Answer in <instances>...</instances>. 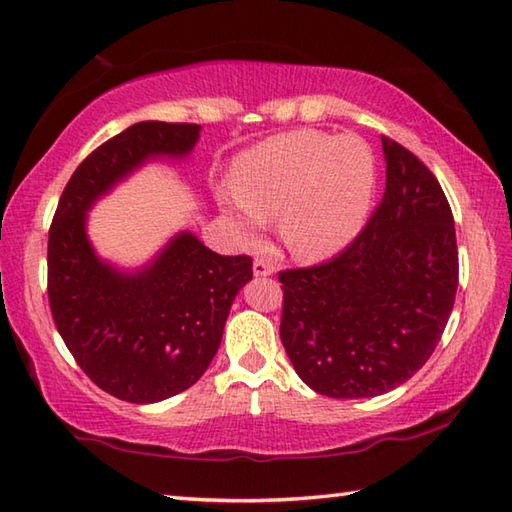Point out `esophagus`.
<instances>
[{
	"label": "esophagus",
	"mask_w": 512,
	"mask_h": 512,
	"mask_svg": "<svg viewBox=\"0 0 512 512\" xmlns=\"http://www.w3.org/2000/svg\"><path fill=\"white\" fill-rule=\"evenodd\" d=\"M253 273H255V277H268V275L275 273V266L270 264V262H266V259L257 257L255 262H253Z\"/></svg>",
	"instance_id": "esophagus-1"
}]
</instances>
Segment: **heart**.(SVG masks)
Instances as JSON below:
<instances>
[{
  "instance_id": "obj_1",
  "label": "heart",
  "mask_w": 512,
  "mask_h": 512,
  "mask_svg": "<svg viewBox=\"0 0 512 512\" xmlns=\"http://www.w3.org/2000/svg\"><path fill=\"white\" fill-rule=\"evenodd\" d=\"M374 182L376 162L361 138L297 129L239 156L235 187L220 189L217 198L246 242H255L268 215L277 213L284 246L317 262L361 231Z\"/></svg>"
}]
</instances>
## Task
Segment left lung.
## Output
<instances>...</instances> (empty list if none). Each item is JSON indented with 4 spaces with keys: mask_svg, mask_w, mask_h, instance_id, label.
Returning a JSON list of instances; mask_svg holds the SVG:
<instances>
[{
    "mask_svg": "<svg viewBox=\"0 0 512 512\" xmlns=\"http://www.w3.org/2000/svg\"><path fill=\"white\" fill-rule=\"evenodd\" d=\"M383 200L330 262L281 270L279 336L303 383L330 398H372L429 361L458 290L453 213L438 178L383 136Z\"/></svg>",
    "mask_w": 512,
    "mask_h": 512,
    "instance_id": "obj_1",
    "label": "left lung"
}]
</instances>
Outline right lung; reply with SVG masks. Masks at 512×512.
Returning a JSON list of instances; mask_svg holds the SVG:
<instances>
[{
	"mask_svg": "<svg viewBox=\"0 0 512 512\" xmlns=\"http://www.w3.org/2000/svg\"><path fill=\"white\" fill-rule=\"evenodd\" d=\"M195 123L143 121L85 158L65 184L48 233V301L74 361L94 385L136 405L189 389L220 347L231 303L248 279V255H217L180 233L136 275L103 264L85 235V211L154 156H184Z\"/></svg>",
	"mask_w": 512,
	"mask_h": 512,
	"instance_id": "1",
	"label": "right lung"
}]
</instances>
